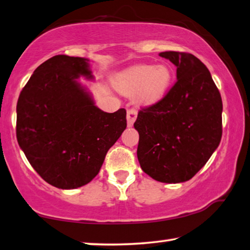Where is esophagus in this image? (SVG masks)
I'll return each mask as SVG.
<instances>
[{
    "mask_svg": "<svg viewBox=\"0 0 250 250\" xmlns=\"http://www.w3.org/2000/svg\"><path fill=\"white\" fill-rule=\"evenodd\" d=\"M137 111L135 109H129L126 112V122H128V126H132L135 124L137 119Z\"/></svg>",
    "mask_w": 250,
    "mask_h": 250,
    "instance_id": "obj_1",
    "label": "esophagus"
}]
</instances>
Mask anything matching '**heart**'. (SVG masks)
Wrapping results in <instances>:
<instances>
[{
	"mask_svg": "<svg viewBox=\"0 0 250 250\" xmlns=\"http://www.w3.org/2000/svg\"><path fill=\"white\" fill-rule=\"evenodd\" d=\"M173 73L167 65H137L118 76L115 86L125 95L137 92L141 103H155L161 100L170 86Z\"/></svg>",
	"mask_w": 250,
	"mask_h": 250,
	"instance_id": "b5f03b06",
	"label": "heart"
}]
</instances>
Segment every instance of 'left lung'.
Instances as JSON below:
<instances>
[{
    "mask_svg": "<svg viewBox=\"0 0 250 250\" xmlns=\"http://www.w3.org/2000/svg\"><path fill=\"white\" fill-rule=\"evenodd\" d=\"M159 56L177 67V81L162 100L138 112L137 156L151 178L182 183L206 165L220 144L222 100L207 66L194 55Z\"/></svg>",
    "mask_w": 250,
    "mask_h": 250,
    "instance_id": "obj_1",
    "label": "left lung"
}]
</instances>
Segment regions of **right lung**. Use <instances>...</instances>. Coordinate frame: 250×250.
I'll return each instance as SVG.
<instances>
[{
    "instance_id": "right-lung-1",
    "label": "right lung",
    "mask_w": 250,
    "mask_h": 250,
    "mask_svg": "<svg viewBox=\"0 0 250 250\" xmlns=\"http://www.w3.org/2000/svg\"><path fill=\"white\" fill-rule=\"evenodd\" d=\"M93 78L88 59L54 56L22 88L17 104V139L33 169L62 189L87 184L126 128V112L95 106L80 76Z\"/></svg>"
}]
</instances>
